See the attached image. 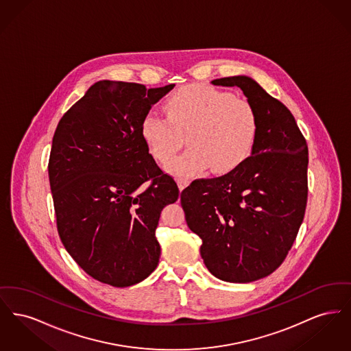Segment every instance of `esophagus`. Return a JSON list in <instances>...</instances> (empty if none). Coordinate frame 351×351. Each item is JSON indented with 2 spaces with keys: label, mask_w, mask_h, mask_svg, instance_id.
Here are the masks:
<instances>
[{
  "label": "esophagus",
  "mask_w": 351,
  "mask_h": 351,
  "mask_svg": "<svg viewBox=\"0 0 351 351\" xmlns=\"http://www.w3.org/2000/svg\"><path fill=\"white\" fill-rule=\"evenodd\" d=\"M189 179H183V178H180V179H178V185H179V189L180 191H183L185 186H188L189 185Z\"/></svg>",
  "instance_id": "obj_1"
}]
</instances>
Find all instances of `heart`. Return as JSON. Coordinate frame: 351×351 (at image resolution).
<instances>
[{"label": "heart", "instance_id": "obj_1", "mask_svg": "<svg viewBox=\"0 0 351 351\" xmlns=\"http://www.w3.org/2000/svg\"><path fill=\"white\" fill-rule=\"evenodd\" d=\"M167 117L149 112L141 134L151 155L167 163L183 146H189L168 166L180 178L212 167L216 173L238 167L254 149L259 119L250 100L205 84H189L175 90L166 102Z\"/></svg>", "mask_w": 351, "mask_h": 351}]
</instances>
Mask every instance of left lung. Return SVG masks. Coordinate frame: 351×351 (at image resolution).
Listing matches in <instances>:
<instances>
[{
  "mask_svg": "<svg viewBox=\"0 0 351 351\" xmlns=\"http://www.w3.org/2000/svg\"><path fill=\"white\" fill-rule=\"evenodd\" d=\"M212 84L238 86L252 102L259 119L255 145L230 172L193 180L180 201L210 274L250 283L279 267L298 237L308 200V146L288 108L250 77Z\"/></svg>",
  "mask_w": 351,
  "mask_h": 351,
  "instance_id": "1",
  "label": "left lung"
}]
</instances>
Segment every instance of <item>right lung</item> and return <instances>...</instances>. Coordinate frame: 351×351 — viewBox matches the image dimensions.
Listing matches in <instances>:
<instances>
[{
  "label": "right lung",
  "instance_id": "add662e5",
  "mask_svg": "<svg viewBox=\"0 0 351 351\" xmlns=\"http://www.w3.org/2000/svg\"><path fill=\"white\" fill-rule=\"evenodd\" d=\"M173 86L101 80L53 134L49 178L58 233L73 261L101 283L130 287L158 266L155 230L179 188L154 160L141 125Z\"/></svg>",
  "mask_w": 351,
  "mask_h": 351
}]
</instances>
